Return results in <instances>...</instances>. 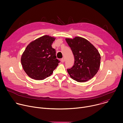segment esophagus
Masks as SVG:
<instances>
[{"instance_id":"esophagus-1","label":"esophagus","mask_w":123,"mask_h":123,"mask_svg":"<svg viewBox=\"0 0 123 123\" xmlns=\"http://www.w3.org/2000/svg\"><path fill=\"white\" fill-rule=\"evenodd\" d=\"M65 58L63 57V58L61 59V61H62V62H65Z\"/></svg>"}]
</instances>
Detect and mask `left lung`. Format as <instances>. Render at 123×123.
<instances>
[{"instance_id":"left-lung-1","label":"left lung","mask_w":123,"mask_h":123,"mask_svg":"<svg viewBox=\"0 0 123 123\" xmlns=\"http://www.w3.org/2000/svg\"><path fill=\"white\" fill-rule=\"evenodd\" d=\"M74 57V66L67 71L71 77L78 82L92 78L100 66L101 56L97 49L86 39L75 37L66 38Z\"/></svg>"}]
</instances>
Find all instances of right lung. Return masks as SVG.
<instances>
[{
  "mask_svg": "<svg viewBox=\"0 0 123 123\" xmlns=\"http://www.w3.org/2000/svg\"><path fill=\"white\" fill-rule=\"evenodd\" d=\"M55 38L42 36L31 41L26 48L21 63L26 74L34 80H41L50 76L59 61L56 59L55 49L51 45Z\"/></svg>",
  "mask_w": 123,
  "mask_h": 123,
  "instance_id": "obj_1",
  "label": "right lung"
}]
</instances>
